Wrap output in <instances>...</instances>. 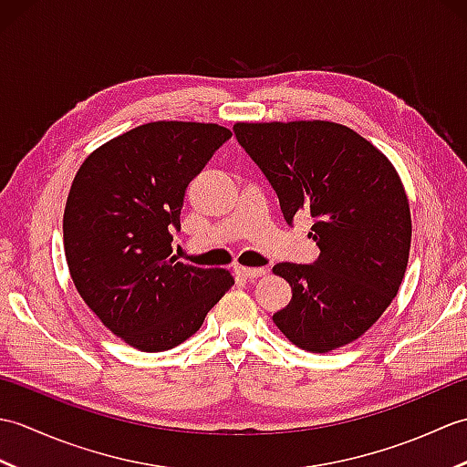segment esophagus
I'll return each instance as SVG.
<instances>
[{
  "label": "esophagus",
  "instance_id": "1",
  "mask_svg": "<svg viewBox=\"0 0 467 467\" xmlns=\"http://www.w3.org/2000/svg\"><path fill=\"white\" fill-rule=\"evenodd\" d=\"M234 273H236V276H241V279H259V276L266 275V269H251V266H236Z\"/></svg>",
  "mask_w": 467,
  "mask_h": 467
}]
</instances>
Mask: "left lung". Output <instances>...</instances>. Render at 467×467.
Listing matches in <instances>:
<instances>
[{
  "label": "left lung",
  "mask_w": 467,
  "mask_h": 467,
  "mask_svg": "<svg viewBox=\"0 0 467 467\" xmlns=\"http://www.w3.org/2000/svg\"><path fill=\"white\" fill-rule=\"evenodd\" d=\"M233 130L269 178L285 221L299 211L315 218V265L273 266L293 289L275 325L311 353L359 339L395 299L410 261L411 213L395 166L337 122H236Z\"/></svg>",
  "instance_id": "1"
}]
</instances>
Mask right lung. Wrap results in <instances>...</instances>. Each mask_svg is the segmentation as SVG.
Segmentation results:
<instances>
[{
    "mask_svg": "<svg viewBox=\"0 0 467 467\" xmlns=\"http://www.w3.org/2000/svg\"><path fill=\"white\" fill-rule=\"evenodd\" d=\"M233 132L204 122L136 126L86 158L64 208V251L84 303L134 349L184 343L234 285L172 254L186 188Z\"/></svg>",
    "mask_w": 467,
    "mask_h": 467,
    "instance_id": "add662e5",
    "label": "right lung"
}]
</instances>
